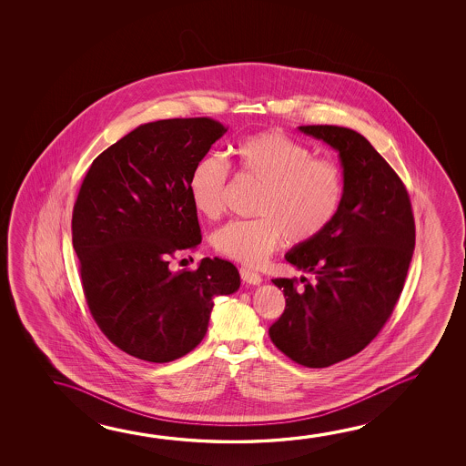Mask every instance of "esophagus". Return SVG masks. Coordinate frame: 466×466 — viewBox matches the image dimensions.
I'll return each instance as SVG.
<instances>
[{"instance_id":"34e87169","label":"esophagus","mask_w":466,"mask_h":466,"mask_svg":"<svg viewBox=\"0 0 466 466\" xmlns=\"http://www.w3.org/2000/svg\"><path fill=\"white\" fill-rule=\"evenodd\" d=\"M238 271H240V278H242V281L247 282V284L258 286V284H261V281H263V278H261L258 273H255V271L248 269V268H240Z\"/></svg>"}]
</instances>
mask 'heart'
Listing matches in <instances>:
<instances>
[{
	"label": "heart",
	"instance_id": "obj_1",
	"mask_svg": "<svg viewBox=\"0 0 466 466\" xmlns=\"http://www.w3.org/2000/svg\"><path fill=\"white\" fill-rule=\"evenodd\" d=\"M240 170L263 184L257 219H236L216 230V252L258 267L288 238L309 244L335 221L344 197V176L335 160L313 157L310 147L279 130L259 131L234 146ZM229 164L205 156L193 166L188 195L193 208L218 218L226 205Z\"/></svg>",
	"mask_w": 466,
	"mask_h": 466
}]
</instances>
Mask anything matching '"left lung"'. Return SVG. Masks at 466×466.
Instances as JSON below:
<instances>
[{
    "label": "left lung",
    "instance_id": "1",
    "mask_svg": "<svg viewBox=\"0 0 466 466\" xmlns=\"http://www.w3.org/2000/svg\"><path fill=\"white\" fill-rule=\"evenodd\" d=\"M299 130L338 151L344 197L335 221L286 253L313 281L278 278L286 309L269 327L279 351L321 369L362 351L397 306L414 252V218L403 182L358 131L333 125Z\"/></svg>",
    "mask_w": 466,
    "mask_h": 466
}]
</instances>
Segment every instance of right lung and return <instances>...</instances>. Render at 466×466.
I'll list each match as a JSON object with an SVG mask.
<instances>
[{"label":"right lung","instance_id":"right-lung-1","mask_svg":"<svg viewBox=\"0 0 466 466\" xmlns=\"http://www.w3.org/2000/svg\"><path fill=\"white\" fill-rule=\"evenodd\" d=\"M226 131L205 116L139 125L94 159L77 193L71 230L87 306L133 358L170 362L195 350L214 298L240 288L228 259L168 267L201 242L188 177Z\"/></svg>","mask_w":466,"mask_h":466}]
</instances>
